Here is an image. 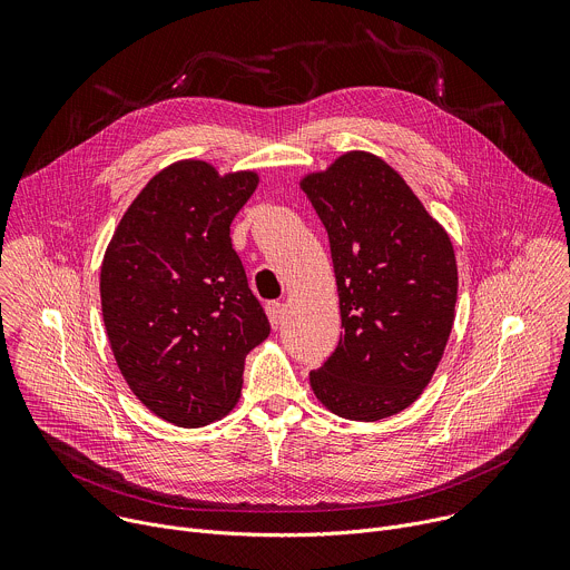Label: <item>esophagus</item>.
<instances>
[{
	"label": "esophagus",
	"instance_id": "1",
	"mask_svg": "<svg viewBox=\"0 0 570 570\" xmlns=\"http://www.w3.org/2000/svg\"><path fill=\"white\" fill-rule=\"evenodd\" d=\"M266 313H268V320H271V324H273V330H277L279 324H282V315H284L282 304H279V302H268V304H266Z\"/></svg>",
	"mask_w": 570,
	"mask_h": 570
}]
</instances>
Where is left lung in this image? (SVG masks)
<instances>
[{"instance_id":"left-lung-1","label":"left lung","mask_w":570,"mask_h":570,"mask_svg":"<svg viewBox=\"0 0 570 570\" xmlns=\"http://www.w3.org/2000/svg\"><path fill=\"white\" fill-rule=\"evenodd\" d=\"M330 234L338 286L336 352L308 374L324 409L379 422L431 383L455 320L458 264L446 229L405 180L367 150L299 178Z\"/></svg>"}]
</instances>
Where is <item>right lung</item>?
Segmentation results:
<instances>
[{
	"mask_svg": "<svg viewBox=\"0 0 570 570\" xmlns=\"http://www.w3.org/2000/svg\"><path fill=\"white\" fill-rule=\"evenodd\" d=\"M257 171L178 159L130 203L101 262L106 334L132 394L180 429L225 417L243 361L271 324L232 248L229 225Z\"/></svg>",
	"mask_w": 570,
	"mask_h": 570,
	"instance_id": "1",
	"label": "right lung"
}]
</instances>
